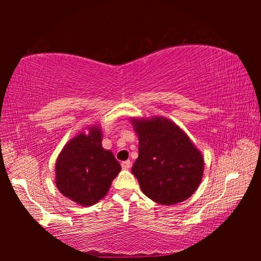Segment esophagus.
Segmentation results:
<instances>
[{
  "mask_svg": "<svg viewBox=\"0 0 261 261\" xmlns=\"http://www.w3.org/2000/svg\"><path fill=\"white\" fill-rule=\"evenodd\" d=\"M130 167H131V162H130L129 160L122 162V168H123V169H124V170L130 169Z\"/></svg>",
  "mask_w": 261,
  "mask_h": 261,
  "instance_id": "1",
  "label": "esophagus"
}]
</instances>
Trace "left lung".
Wrapping results in <instances>:
<instances>
[{
  "label": "left lung",
  "instance_id": "obj_1",
  "mask_svg": "<svg viewBox=\"0 0 261 261\" xmlns=\"http://www.w3.org/2000/svg\"><path fill=\"white\" fill-rule=\"evenodd\" d=\"M139 138L132 166L145 196L161 205L187 200L199 187L204 158L189 136L169 118H130Z\"/></svg>",
  "mask_w": 261,
  "mask_h": 261
}]
</instances>
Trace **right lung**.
Listing matches in <instances>:
<instances>
[{"instance_id":"add662e5","label":"right lung","mask_w":261,"mask_h":261,"mask_svg":"<svg viewBox=\"0 0 261 261\" xmlns=\"http://www.w3.org/2000/svg\"><path fill=\"white\" fill-rule=\"evenodd\" d=\"M70 139L56 159L59 191L78 205L92 206L108 193L121 165L102 147V130L91 125Z\"/></svg>"}]
</instances>
